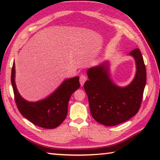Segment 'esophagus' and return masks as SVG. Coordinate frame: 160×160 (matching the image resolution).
Returning a JSON list of instances; mask_svg holds the SVG:
<instances>
[{"label": "esophagus", "instance_id": "34e87169", "mask_svg": "<svg viewBox=\"0 0 160 160\" xmlns=\"http://www.w3.org/2000/svg\"><path fill=\"white\" fill-rule=\"evenodd\" d=\"M87 80V77L85 75H81L80 76V82L81 86H83L84 83H85V81Z\"/></svg>", "mask_w": 160, "mask_h": 160}]
</instances>
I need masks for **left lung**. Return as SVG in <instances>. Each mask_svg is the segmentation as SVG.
I'll use <instances>...</instances> for the list:
<instances>
[{"mask_svg":"<svg viewBox=\"0 0 160 160\" xmlns=\"http://www.w3.org/2000/svg\"><path fill=\"white\" fill-rule=\"evenodd\" d=\"M128 55L133 57L136 72L128 85H116L110 77L109 62L87 70L89 80L84 84L91 114L102 125L112 126L129 120L140 109L146 84V68L138 48Z\"/></svg>","mask_w":160,"mask_h":160,"instance_id":"left-lung-1","label":"left lung"}]
</instances>
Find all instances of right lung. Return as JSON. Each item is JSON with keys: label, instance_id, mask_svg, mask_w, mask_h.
I'll list each match as a JSON object with an SVG mask.
<instances>
[{"label": "right lung", "instance_id": "1", "mask_svg": "<svg viewBox=\"0 0 160 160\" xmlns=\"http://www.w3.org/2000/svg\"><path fill=\"white\" fill-rule=\"evenodd\" d=\"M11 83L21 114L34 125L48 129L55 128L63 123L67 116L70 97L80 87L79 77L69 78L44 99L29 102L20 95L16 87L15 62L12 68Z\"/></svg>", "mask_w": 160, "mask_h": 160}]
</instances>
